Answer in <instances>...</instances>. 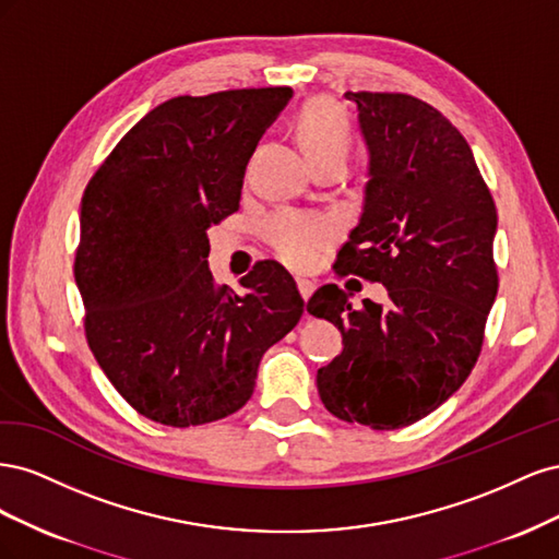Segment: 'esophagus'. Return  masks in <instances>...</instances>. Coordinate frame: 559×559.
Instances as JSON below:
<instances>
[{
  "mask_svg": "<svg viewBox=\"0 0 559 559\" xmlns=\"http://www.w3.org/2000/svg\"><path fill=\"white\" fill-rule=\"evenodd\" d=\"M296 284H298V292H300L302 300H308L312 296V292H314V286H317L312 280H306V277H298Z\"/></svg>",
  "mask_w": 559,
  "mask_h": 559,
  "instance_id": "esophagus-1",
  "label": "esophagus"
}]
</instances>
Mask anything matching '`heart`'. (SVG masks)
I'll return each instance as SVG.
<instances>
[{
    "instance_id": "heart-1",
    "label": "heart",
    "mask_w": 559,
    "mask_h": 559,
    "mask_svg": "<svg viewBox=\"0 0 559 559\" xmlns=\"http://www.w3.org/2000/svg\"><path fill=\"white\" fill-rule=\"evenodd\" d=\"M296 138L317 167L324 160H347L354 132L347 116L329 99H312L296 116ZM263 238L292 267H312L337 238V224L326 214L280 210L267 218Z\"/></svg>"
}]
</instances>
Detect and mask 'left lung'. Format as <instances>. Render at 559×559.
I'll return each mask as SVG.
<instances>
[{"mask_svg": "<svg viewBox=\"0 0 559 559\" xmlns=\"http://www.w3.org/2000/svg\"><path fill=\"white\" fill-rule=\"evenodd\" d=\"M357 103L370 154L359 226L335 273L386 286L382 308H352L326 284L308 312L343 333V352L317 370L337 419L386 431L445 403L478 361L499 289L497 207L471 146L448 118L405 93H345Z\"/></svg>", "mask_w": 559, "mask_h": 559, "instance_id": "left-lung-1", "label": "left lung"}]
</instances>
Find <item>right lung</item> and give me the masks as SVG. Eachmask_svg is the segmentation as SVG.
I'll list each match as a JSON object with an SVG mask.
<instances>
[{
  "label": "right lung",
  "mask_w": 559,
  "mask_h": 559,
  "mask_svg": "<svg viewBox=\"0 0 559 559\" xmlns=\"http://www.w3.org/2000/svg\"><path fill=\"white\" fill-rule=\"evenodd\" d=\"M289 86L179 95L114 146L81 198L74 280L86 341L134 411L198 427L251 399L267 347L302 314L294 277L261 261L216 284L207 228L238 212L245 167Z\"/></svg>",
  "instance_id": "obj_1"
}]
</instances>
